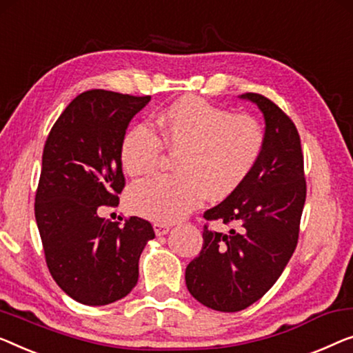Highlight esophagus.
Instances as JSON below:
<instances>
[{
	"label": "esophagus",
	"instance_id": "34e87169",
	"mask_svg": "<svg viewBox=\"0 0 353 353\" xmlns=\"http://www.w3.org/2000/svg\"><path fill=\"white\" fill-rule=\"evenodd\" d=\"M152 228H154V232H156V236H164V234H167L168 231H170V224H167V223H154L152 224Z\"/></svg>",
	"mask_w": 353,
	"mask_h": 353
}]
</instances>
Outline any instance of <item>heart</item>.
Wrapping results in <instances>:
<instances>
[{"mask_svg": "<svg viewBox=\"0 0 353 353\" xmlns=\"http://www.w3.org/2000/svg\"><path fill=\"white\" fill-rule=\"evenodd\" d=\"M139 125L121 141V164L130 176L159 168L165 150L176 152L175 175L141 181L129 194L130 207L159 223L185 218L203 197L221 201L236 191L261 159L265 130L250 114L231 111L201 97H181L154 121Z\"/></svg>", "mask_w": 353, "mask_h": 353, "instance_id": "b5f03b06", "label": "heart"}]
</instances>
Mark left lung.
I'll return each instance as SVG.
<instances>
[{
    "mask_svg": "<svg viewBox=\"0 0 353 353\" xmlns=\"http://www.w3.org/2000/svg\"><path fill=\"white\" fill-rule=\"evenodd\" d=\"M264 113L263 156L226 201L203 213V243L186 268L189 293L219 312H239L277 282L293 256L305 202L304 154L294 122L272 100L247 92ZM219 221L228 233L208 224Z\"/></svg>",
    "mask_w": 353,
    "mask_h": 353,
    "instance_id": "obj_1",
    "label": "left lung"
}]
</instances>
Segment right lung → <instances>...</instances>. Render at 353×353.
Here are the masks:
<instances>
[{
	"label": "right lung",
	"instance_id": "obj_1",
	"mask_svg": "<svg viewBox=\"0 0 353 353\" xmlns=\"http://www.w3.org/2000/svg\"><path fill=\"white\" fill-rule=\"evenodd\" d=\"M151 100L103 89L76 97L50 129L34 196V216L49 272L74 301L106 305L139 282V259L151 223L139 216L100 218L125 186L121 141ZM122 221V218H121Z\"/></svg>",
	"mask_w": 353,
	"mask_h": 353
}]
</instances>
